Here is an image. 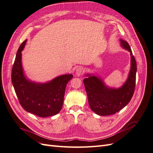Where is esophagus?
Returning a JSON list of instances; mask_svg holds the SVG:
<instances>
[{
  "label": "esophagus",
  "mask_w": 153,
  "mask_h": 153,
  "mask_svg": "<svg viewBox=\"0 0 153 153\" xmlns=\"http://www.w3.org/2000/svg\"><path fill=\"white\" fill-rule=\"evenodd\" d=\"M84 73V69L83 68H82V67L78 68L76 69L75 73H76V75L78 76H79L83 75V73Z\"/></svg>",
  "instance_id": "34e87169"
}]
</instances>
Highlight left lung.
Segmentation results:
<instances>
[{"instance_id": "8db88e82", "label": "left lung", "mask_w": 153, "mask_h": 153, "mask_svg": "<svg viewBox=\"0 0 153 153\" xmlns=\"http://www.w3.org/2000/svg\"><path fill=\"white\" fill-rule=\"evenodd\" d=\"M122 47L130 52L131 69L127 80L118 88L106 86L100 77L87 74L84 84L91 109L100 115H109L118 112L130 101L135 91L137 63L129 44L120 39Z\"/></svg>"}]
</instances>
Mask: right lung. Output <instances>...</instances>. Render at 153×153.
Returning <instances> with one entry per match:
<instances>
[{"instance_id":"right-lung-1","label":"right lung","mask_w":153,"mask_h":153,"mask_svg":"<svg viewBox=\"0 0 153 153\" xmlns=\"http://www.w3.org/2000/svg\"><path fill=\"white\" fill-rule=\"evenodd\" d=\"M27 40L16 53L12 68L11 80L19 102L25 111L46 117L56 115L62 109L66 87L71 74L59 76L44 84L32 82L25 77L22 65V51Z\"/></svg>"}]
</instances>
